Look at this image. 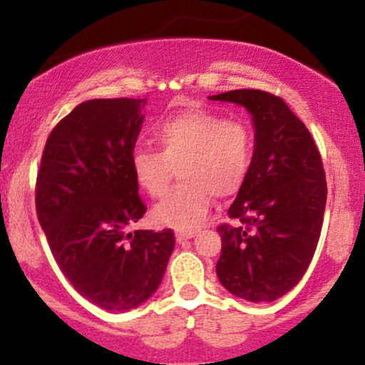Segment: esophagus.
<instances>
[{"label":"esophagus","mask_w":365,"mask_h":365,"mask_svg":"<svg viewBox=\"0 0 365 365\" xmlns=\"http://www.w3.org/2000/svg\"><path fill=\"white\" fill-rule=\"evenodd\" d=\"M195 230H178L177 233H175V237H177V242H183V240H188V238H192L195 235Z\"/></svg>","instance_id":"esophagus-1"}]
</instances>
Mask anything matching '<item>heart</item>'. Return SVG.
Wrapping results in <instances>:
<instances>
[{"label": "heart", "instance_id": "b5f03b06", "mask_svg": "<svg viewBox=\"0 0 365 365\" xmlns=\"http://www.w3.org/2000/svg\"><path fill=\"white\" fill-rule=\"evenodd\" d=\"M158 149L137 148L132 171L150 197H163L180 170L182 185L154 207L158 223L194 228L206 216L212 195H235L249 177L254 132L242 118H226L207 110H188L159 121Z\"/></svg>", "mask_w": 365, "mask_h": 365}]
</instances>
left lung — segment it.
Instances as JSON below:
<instances>
[{
	"label": "left lung",
	"instance_id": "obj_1",
	"mask_svg": "<svg viewBox=\"0 0 365 365\" xmlns=\"http://www.w3.org/2000/svg\"><path fill=\"white\" fill-rule=\"evenodd\" d=\"M252 115L249 177L228 209L237 225H220L216 274L233 295L273 302L302 279L319 242L326 175L311 132L278 96L238 89L211 96Z\"/></svg>",
	"mask_w": 365,
	"mask_h": 365
}]
</instances>
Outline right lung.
Listing matches in <instances>:
<instances>
[{
    "label": "right lung",
    "mask_w": 365,
    "mask_h": 365,
    "mask_svg": "<svg viewBox=\"0 0 365 365\" xmlns=\"http://www.w3.org/2000/svg\"><path fill=\"white\" fill-rule=\"evenodd\" d=\"M145 99H91L49 133L36 209L54 261L72 287L106 311H128L158 290L173 230H135L145 215L132 171Z\"/></svg>",
    "instance_id": "obj_1"
}]
</instances>
